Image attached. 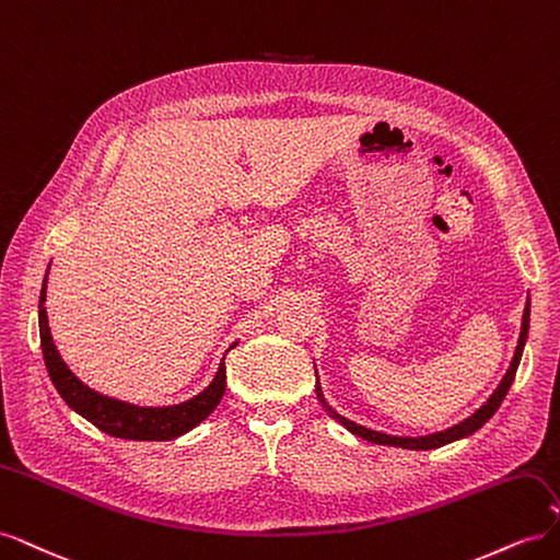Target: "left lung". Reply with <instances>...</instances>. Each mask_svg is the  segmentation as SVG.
<instances>
[{"instance_id":"8db88e82","label":"left lung","mask_w":560,"mask_h":560,"mask_svg":"<svg viewBox=\"0 0 560 560\" xmlns=\"http://www.w3.org/2000/svg\"><path fill=\"white\" fill-rule=\"evenodd\" d=\"M528 327H530V299L528 303H525V311H523V322H521V336H518V346H516V352H514V360L510 364V369H506V374L502 378V383L498 385V389L493 395L488 397V401L481 406V409L477 413H471L469 418H465L463 422H457V425L444 430V432H436V434H428V436H393V434H383V432H376V430H369L364 425H358V422H352L343 416H338L334 409H329L325 397H322V387L319 383L315 385V393H317V399L322 401V406L341 422V425H346L352 434H358L362 439H366V442H374V444H383V446H401V448H411V451H430V448H439L444 444H451L455 442V439H463V436H469L477 432L479 428H483L488 418L493 416L498 409L502 399L506 397V389L512 387L514 383V376H516V369H518V362H521V354H523V346H525V338H528Z\"/></svg>"}]
</instances>
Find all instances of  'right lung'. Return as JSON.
Wrapping results in <instances>:
<instances>
[{"instance_id": "add662e5", "label": "right lung", "mask_w": 560, "mask_h": 560, "mask_svg": "<svg viewBox=\"0 0 560 560\" xmlns=\"http://www.w3.org/2000/svg\"><path fill=\"white\" fill-rule=\"evenodd\" d=\"M44 301L46 280L39 296V336L48 376L54 381L60 397L67 401V406H72L79 416L91 420L97 430L118 439H132V442H167V439H177L194 430L222 401L226 389L224 362L219 364L217 376L200 395L175 406H156V409H151V406H135L95 393L89 385H83L62 362L54 338H50ZM231 348H235V343Z\"/></svg>"}]
</instances>
